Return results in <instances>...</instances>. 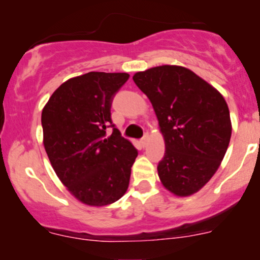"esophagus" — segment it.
Instances as JSON below:
<instances>
[{
  "mask_svg": "<svg viewBox=\"0 0 260 260\" xmlns=\"http://www.w3.org/2000/svg\"><path fill=\"white\" fill-rule=\"evenodd\" d=\"M148 140H149V136H148V134H144V137L140 139V144H142L143 147H145V145L148 144Z\"/></svg>",
  "mask_w": 260,
  "mask_h": 260,
  "instance_id": "esophagus-1",
  "label": "esophagus"
}]
</instances>
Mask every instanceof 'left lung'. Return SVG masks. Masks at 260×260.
I'll list each match as a JSON object with an SVG mask.
<instances>
[{"instance_id": "8db88e82", "label": "left lung", "mask_w": 260, "mask_h": 260, "mask_svg": "<svg viewBox=\"0 0 260 260\" xmlns=\"http://www.w3.org/2000/svg\"><path fill=\"white\" fill-rule=\"evenodd\" d=\"M133 80L150 100L165 139L157 165L161 182L176 196L198 192L219 169L231 138L225 99L180 66L150 68Z\"/></svg>"}]
</instances>
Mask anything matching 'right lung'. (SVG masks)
Returning a JSON list of instances; mask_svg holds the SVG:
<instances>
[{
  "instance_id": "add662e5",
  "label": "right lung",
  "mask_w": 260,
  "mask_h": 260,
  "mask_svg": "<svg viewBox=\"0 0 260 260\" xmlns=\"http://www.w3.org/2000/svg\"><path fill=\"white\" fill-rule=\"evenodd\" d=\"M128 78L127 73L89 72L68 79L41 113L50 162L62 183L84 204H111L129 184L138 150L111 120L113 96ZM107 127L113 128L109 137Z\"/></svg>"
}]
</instances>
